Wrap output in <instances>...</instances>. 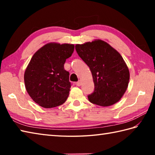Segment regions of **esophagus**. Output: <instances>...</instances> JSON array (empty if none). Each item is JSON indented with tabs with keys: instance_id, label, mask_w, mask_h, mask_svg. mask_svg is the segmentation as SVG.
Returning a JSON list of instances; mask_svg holds the SVG:
<instances>
[{
	"instance_id": "obj_1",
	"label": "esophagus",
	"mask_w": 155,
	"mask_h": 155,
	"mask_svg": "<svg viewBox=\"0 0 155 155\" xmlns=\"http://www.w3.org/2000/svg\"><path fill=\"white\" fill-rule=\"evenodd\" d=\"M76 84L77 85V86H78V87H80L81 85L82 84V81H78V82H77V83H76Z\"/></svg>"
}]
</instances>
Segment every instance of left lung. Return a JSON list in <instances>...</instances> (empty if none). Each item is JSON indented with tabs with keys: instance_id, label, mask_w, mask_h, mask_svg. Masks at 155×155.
Returning <instances> with one entry per match:
<instances>
[{
	"instance_id": "left-lung-1",
	"label": "left lung",
	"mask_w": 155,
	"mask_h": 155,
	"mask_svg": "<svg viewBox=\"0 0 155 155\" xmlns=\"http://www.w3.org/2000/svg\"><path fill=\"white\" fill-rule=\"evenodd\" d=\"M78 56L90 68L94 91L88 96L91 103L108 107L120 100L129 83V70L120 54L104 41L75 46Z\"/></svg>"
}]
</instances>
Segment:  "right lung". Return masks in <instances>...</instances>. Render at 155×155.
Wrapping results in <instances>:
<instances>
[{
    "label": "right lung",
    "instance_id": "right-lung-1",
    "mask_svg": "<svg viewBox=\"0 0 155 155\" xmlns=\"http://www.w3.org/2000/svg\"><path fill=\"white\" fill-rule=\"evenodd\" d=\"M74 45L49 42L35 52L26 68L24 80L29 96L43 108L63 104L71 87L66 59L73 53Z\"/></svg>",
    "mask_w": 155,
    "mask_h": 155
}]
</instances>
